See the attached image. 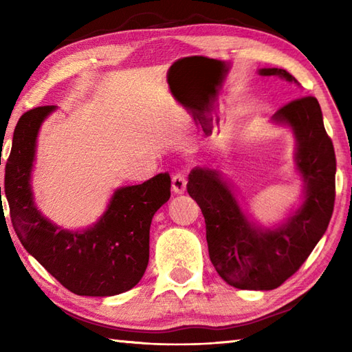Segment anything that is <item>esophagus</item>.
Returning <instances> with one entry per match:
<instances>
[{
    "label": "esophagus",
    "instance_id": "obj_1",
    "mask_svg": "<svg viewBox=\"0 0 352 352\" xmlns=\"http://www.w3.org/2000/svg\"><path fill=\"white\" fill-rule=\"evenodd\" d=\"M186 184H188V180H186V177L183 174H175L172 177V192L174 193H178V195L184 193Z\"/></svg>",
    "mask_w": 352,
    "mask_h": 352
}]
</instances>
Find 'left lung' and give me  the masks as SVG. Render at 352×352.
Masks as SVG:
<instances>
[{
  "mask_svg": "<svg viewBox=\"0 0 352 352\" xmlns=\"http://www.w3.org/2000/svg\"><path fill=\"white\" fill-rule=\"evenodd\" d=\"M258 74L300 85L286 69L263 68ZM272 122L294 133L295 168L304 182L302 203L278 226L254 223L221 170L198 166L189 174L188 192L204 214L212 263L223 281L242 290H272L294 275L324 236L334 207L336 155L318 100L292 101Z\"/></svg>",
  "mask_w": 352,
  "mask_h": 352,
  "instance_id": "obj_1",
  "label": "left lung"
}]
</instances>
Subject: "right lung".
Here are the masks:
<instances>
[{
	"label": "right lung",
	"instance_id": "1",
	"mask_svg": "<svg viewBox=\"0 0 352 352\" xmlns=\"http://www.w3.org/2000/svg\"><path fill=\"white\" fill-rule=\"evenodd\" d=\"M56 109L28 110L14 129L4 177L13 228L22 246L72 294H124L146 271L149 227L154 213L170 198V177L164 172L142 184L116 189L106 212L85 230L56 226L36 207L32 190L37 134Z\"/></svg>",
	"mask_w": 352,
	"mask_h": 352
}]
</instances>
